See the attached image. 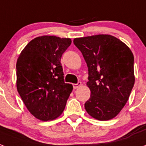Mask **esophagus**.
<instances>
[{
  "label": "esophagus",
  "mask_w": 146,
  "mask_h": 146,
  "mask_svg": "<svg viewBox=\"0 0 146 146\" xmlns=\"http://www.w3.org/2000/svg\"><path fill=\"white\" fill-rule=\"evenodd\" d=\"M81 85V81H78L77 84H73V88H74V89H77V88H78L79 87H80Z\"/></svg>",
  "instance_id": "1"
}]
</instances>
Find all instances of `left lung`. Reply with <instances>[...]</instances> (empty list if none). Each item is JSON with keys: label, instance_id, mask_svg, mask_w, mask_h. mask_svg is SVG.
<instances>
[{"label": "left lung", "instance_id": "8db88e82", "mask_svg": "<svg viewBox=\"0 0 146 146\" xmlns=\"http://www.w3.org/2000/svg\"><path fill=\"white\" fill-rule=\"evenodd\" d=\"M88 68L87 85L91 97L84 104L86 111L99 120H109L127 102L135 83L134 57L128 46L110 35L76 38Z\"/></svg>", "mask_w": 146, "mask_h": 146}]
</instances>
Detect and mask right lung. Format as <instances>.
<instances>
[{
  "label": "right lung",
  "mask_w": 146,
  "mask_h": 146,
  "mask_svg": "<svg viewBox=\"0 0 146 146\" xmlns=\"http://www.w3.org/2000/svg\"><path fill=\"white\" fill-rule=\"evenodd\" d=\"M69 38L42 36L27 44L18 58L17 88L28 110L37 119L52 120L62 113L73 86L65 83L61 58Z\"/></svg>",
  "instance_id": "obj_1"
}]
</instances>
